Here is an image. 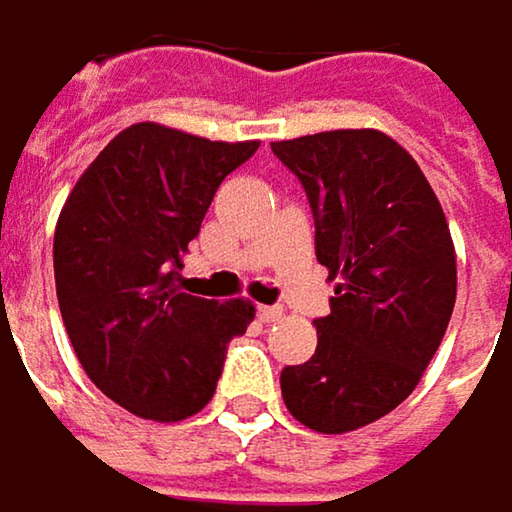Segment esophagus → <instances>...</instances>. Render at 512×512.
<instances>
[{
  "instance_id": "obj_1",
  "label": "esophagus",
  "mask_w": 512,
  "mask_h": 512,
  "mask_svg": "<svg viewBox=\"0 0 512 512\" xmlns=\"http://www.w3.org/2000/svg\"><path fill=\"white\" fill-rule=\"evenodd\" d=\"M259 319L262 322H277V319H283V307H259Z\"/></svg>"
}]
</instances>
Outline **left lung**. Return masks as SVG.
Instances as JSON below:
<instances>
[{
	"label": "left lung",
	"mask_w": 512,
	"mask_h": 512,
	"mask_svg": "<svg viewBox=\"0 0 512 512\" xmlns=\"http://www.w3.org/2000/svg\"><path fill=\"white\" fill-rule=\"evenodd\" d=\"M310 199L316 259L340 277L319 346L286 367L295 420L340 435L393 411L438 352L456 304L450 229L414 157L382 130L271 142Z\"/></svg>",
	"instance_id": "obj_1"
}]
</instances>
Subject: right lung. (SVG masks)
Listing matches in <instances>:
<instances>
[{"label":"right lung","instance_id":"obj_1","mask_svg":"<svg viewBox=\"0 0 512 512\" xmlns=\"http://www.w3.org/2000/svg\"><path fill=\"white\" fill-rule=\"evenodd\" d=\"M259 142H211L139 122L74 184L53 238L56 295L71 346L113 402L145 420L208 405L226 346L256 310L181 292V256L220 181Z\"/></svg>","mask_w":512,"mask_h":512}]
</instances>
